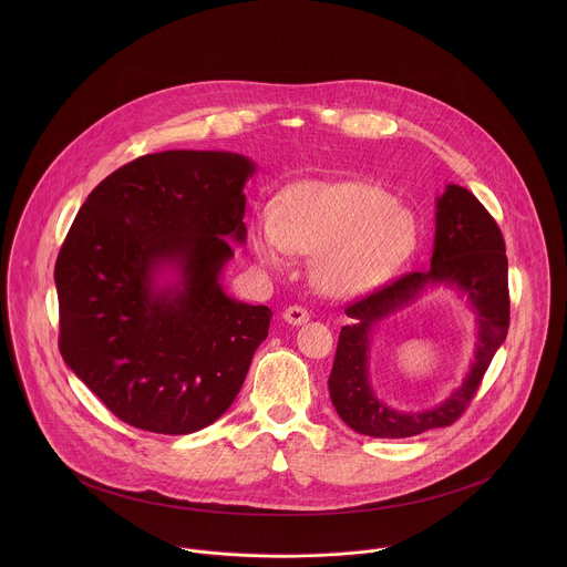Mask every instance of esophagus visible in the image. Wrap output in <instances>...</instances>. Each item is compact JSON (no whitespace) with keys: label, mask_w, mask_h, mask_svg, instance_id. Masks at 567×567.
<instances>
[{"label":"esophagus","mask_w":567,"mask_h":567,"mask_svg":"<svg viewBox=\"0 0 567 567\" xmlns=\"http://www.w3.org/2000/svg\"><path fill=\"white\" fill-rule=\"evenodd\" d=\"M284 321L290 324H303L310 321V312L301 306H290L284 310Z\"/></svg>","instance_id":"esophagus-1"}]
</instances>
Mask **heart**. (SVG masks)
<instances>
[{"mask_svg":"<svg viewBox=\"0 0 567 567\" xmlns=\"http://www.w3.org/2000/svg\"><path fill=\"white\" fill-rule=\"evenodd\" d=\"M250 244L268 266L292 252H315L312 277L333 297L362 295L386 281L414 246V218L369 183L303 181L250 227Z\"/></svg>","mask_w":567,"mask_h":567,"instance_id":"1","label":"heart"}]
</instances>
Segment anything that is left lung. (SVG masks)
<instances>
[{
    "mask_svg": "<svg viewBox=\"0 0 567 567\" xmlns=\"http://www.w3.org/2000/svg\"><path fill=\"white\" fill-rule=\"evenodd\" d=\"M456 285L480 315L477 358L464 384L423 413H404L380 403L368 380V336L372 327L409 305L427 285ZM351 323L338 336L329 375V398L340 419L358 434L405 439L452 425L474 400L486 369L508 331V259L497 223L483 203L461 185L436 198V234L427 270L408 272L344 308Z\"/></svg>",
    "mask_w": 567,
    "mask_h": 567,
    "instance_id": "1",
    "label": "left lung"
}]
</instances>
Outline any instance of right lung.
<instances>
[{
  "mask_svg": "<svg viewBox=\"0 0 567 567\" xmlns=\"http://www.w3.org/2000/svg\"><path fill=\"white\" fill-rule=\"evenodd\" d=\"M252 162L165 151L109 174L61 246L59 349L117 419L189 434L220 419L243 389L272 312L240 303L220 275L244 244ZM165 265L179 279L162 289Z\"/></svg>",
  "mask_w": 567,
  "mask_h": 567,
  "instance_id": "1",
  "label": "right lung"
}]
</instances>
